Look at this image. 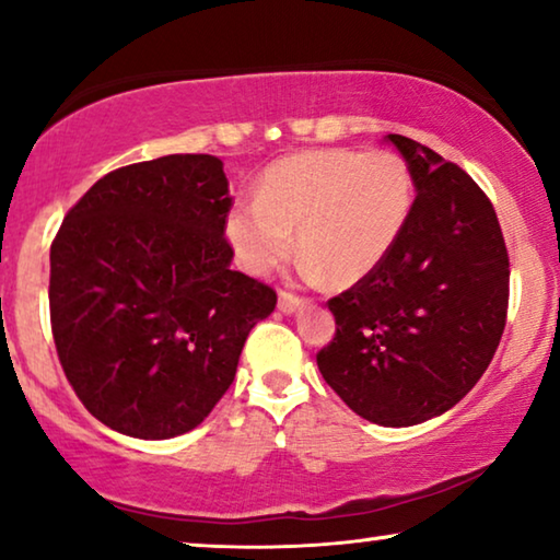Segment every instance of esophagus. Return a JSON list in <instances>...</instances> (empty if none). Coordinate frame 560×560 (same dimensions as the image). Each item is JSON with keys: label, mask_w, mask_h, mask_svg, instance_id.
<instances>
[{"label": "esophagus", "mask_w": 560, "mask_h": 560, "mask_svg": "<svg viewBox=\"0 0 560 560\" xmlns=\"http://www.w3.org/2000/svg\"><path fill=\"white\" fill-rule=\"evenodd\" d=\"M304 306V299H299L296 294H289V291H281L279 294V312L283 314H294Z\"/></svg>", "instance_id": "esophagus-1"}]
</instances>
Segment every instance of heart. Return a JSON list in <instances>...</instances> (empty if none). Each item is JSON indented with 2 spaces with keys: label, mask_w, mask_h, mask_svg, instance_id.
I'll return each instance as SVG.
<instances>
[{
  "label": "heart",
  "mask_w": 560,
  "mask_h": 560,
  "mask_svg": "<svg viewBox=\"0 0 560 560\" xmlns=\"http://www.w3.org/2000/svg\"><path fill=\"white\" fill-rule=\"evenodd\" d=\"M411 205L398 154L312 149L266 167L256 198L228 210L225 235L243 269L266 273L289 256L296 231L304 271L348 287L388 258Z\"/></svg>",
  "instance_id": "heart-1"
}]
</instances>
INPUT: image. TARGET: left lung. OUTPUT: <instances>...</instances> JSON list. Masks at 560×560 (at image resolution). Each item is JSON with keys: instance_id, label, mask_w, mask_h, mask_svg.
I'll return each instance as SVG.
<instances>
[{"instance_id": "left-lung-1", "label": "left lung", "mask_w": 560, "mask_h": 560, "mask_svg": "<svg viewBox=\"0 0 560 560\" xmlns=\"http://www.w3.org/2000/svg\"><path fill=\"white\" fill-rule=\"evenodd\" d=\"M416 200L388 258L329 299L337 335L319 373L377 427H416L459 404L490 365L508 317L510 261L492 202L467 172L385 133Z\"/></svg>"}]
</instances>
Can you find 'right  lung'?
Listing matches in <instances>:
<instances>
[{"label":"right lung","mask_w":560,"mask_h":560,"mask_svg":"<svg viewBox=\"0 0 560 560\" xmlns=\"http://www.w3.org/2000/svg\"><path fill=\"white\" fill-rule=\"evenodd\" d=\"M223 162L167 154L101 177L50 246V322L75 396L133 439L187 434L231 388L273 289L233 271Z\"/></svg>","instance_id":"right-lung-1"}]
</instances>
